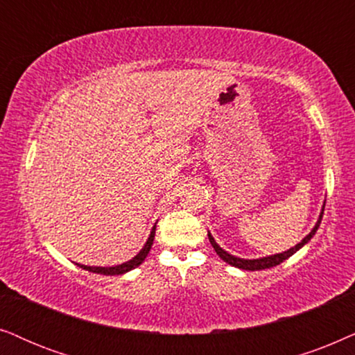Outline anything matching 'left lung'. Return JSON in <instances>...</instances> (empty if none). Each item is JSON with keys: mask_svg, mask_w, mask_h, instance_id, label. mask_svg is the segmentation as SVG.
<instances>
[{"mask_svg": "<svg viewBox=\"0 0 355 355\" xmlns=\"http://www.w3.org/2000/svg\"><path fill=\"white\" fill-rule=\"evenodd\" d=\"M323 211H324V206H323V209H321V214H320V219H318V222H316V225L313 227V230H311V232L306 235V237L302 240L300 243H297L295 247H292L291 250H287V252H284V253H277V254H272V257H266V258H259V259H242V258H237V257H232V254H229L227 252H224V250H222L219 245L216 243V240L212 239V235L211 234H207V237H209V242H211V245H212V248L216 250V253L219 254V257L224 259L225 263H229V264H232V266H235V268H240V269H247V271H259V269H268V268H272V266H277V264H281L282 261H284V259H287L289 257H292V254H294L297 250H300L302 247H304V245L309 242V240L313 237L315 235V232L316 230H318V227H320V222H321V217H323Z\"/></svg>", "mask_w": 355, "mask_h": 355, "instance_id": "left-lung-1", "label": "left lung"}]
</instances>
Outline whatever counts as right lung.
Returning a JSON list of instances; mask_svg holds the SVG:
<instances>
[{
  "label": "right lung",
  "instance_id": "add662e5",
  "mask_svg": "<svg viewBox=\"0 0 355 355\" xmlns=\"http://www.w3.org/2000/svg\"><path fill=\"white\" fill-rule=\"evenodd\" d=\"M154 235H155V227L153 229V232H150L148 242H146L144 248L141 250V252L136 254L133 259H130V261L123 263V264H118V266H112V268H101V266H84V264H78L79 268L86 269V271H91V272H97V274H105V276H116V274H123V272H128L131 269H135L136 266H139L141 263L144 261V258L148 257L150 247H153V242H154Z\"/></svg>",
  "mask_w": 355,
  "mask_h": 355
}]
</instances>
